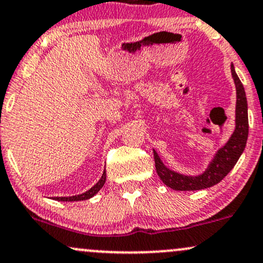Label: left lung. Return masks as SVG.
Segmentation results:
<instances>
[{"mask_svg": "<svg viewBox=\"0 0 263 263\" xmlns=\"http://www.w3.org/2000/svg\"><path fill=\"white\" fill-rule=\"evenodd\" d=\"M233 81L236 85V93H237V102H236V129L231 136L230 141L226 143L216 157L213 158L209 168L200 176H183L177 172L167 168L160 160L158 155L154 151L155 166L157 175L162 180L166 186L171 187L176 191H196L211 187L223 180L231 170L237 163L239 156L246 147L247 137H249V114H247V100L245 93L243 85L239 81L235 67L231 65Z\"/></svg>", "mask_w": 263, "mask_h": 263, "instance_id": "1", "label": "left lung"}]
</instances>
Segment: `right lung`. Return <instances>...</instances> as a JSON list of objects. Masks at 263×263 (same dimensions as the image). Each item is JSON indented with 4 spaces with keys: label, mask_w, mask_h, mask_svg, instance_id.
<instances>
[{
    "label": "right lung",
    "mask_w": 263,
    "mask_h": 263,
    "mask_svg": "<svg viewBox=\"0 0 263 263\" xmlns=\"http://www.w3.org/2000/svg\"><path fill=\"white\" fill-rule=\"evenodd\" d=\"M106 182V172H103L102 177L100 178V181L95 184L92 189H89L88 191H86L82 195H77V196H71V197H54L53 200L56 201H83V200H88V198L93 197L97 192L102 189V186Z\"/></svg>",
    "instance_id": "1"
}]
</instances>
